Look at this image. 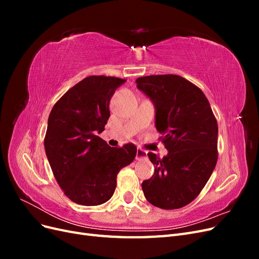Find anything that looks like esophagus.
<instances>
[{"label": "esophagus", "mask_w": 259, "mask_h": 259, "mask_svg": "<svg viewBox=\"0 0 259 259\" xmlns=\"http://www.w3.org/2000/svg\"><path fill=\"white\" fill-rule=\"evenodd\" d=\"M147 159V151L143 150V149H137L136 151V160L137 161H142Z\"/></svg>", "instance_id": "34e87169"}]
</instances>
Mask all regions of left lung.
Returning <instances> with one entry per match:
<instances>
[{"label": "left lung", "mask_w": 259, "mask_h": 259, "mask_svg": "<svg viewBox=\"0 0 259 259\" xmlns=\"http://www.w3.org/2000/svg\"><path fill=\"white\" fill-rule=\"evenodd\" d=\"M136 83L152 101L168 151L162 159L148 153L154 174L143 182L144 194L156 207L180 208L198 197L216 166L217 121L203 92L183 76L149 75Z\"/></svg>", "instance_id": "obj_1"}]
</instances>
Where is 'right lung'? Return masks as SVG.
<instances>
[{
  "mask_svg": "<svg viewBox=\"0 0 259 259\" xmlns=\"http://www.w3.org/2000/svg\"><path fill=\"white\" fill-rule=\"evenodd\" d=\"M126 80L92 75L75 84L54 105L44 147L53 174L67 197L85 206L110 199L120 169L134 161L137 148L110 147L98 134L110 116L109 103Z\"/></svg>",
  "mask_w": 259,
  "mask_h": 259,
  "instance_id": "1",
  "label": "right lung"
}]
</instances>
